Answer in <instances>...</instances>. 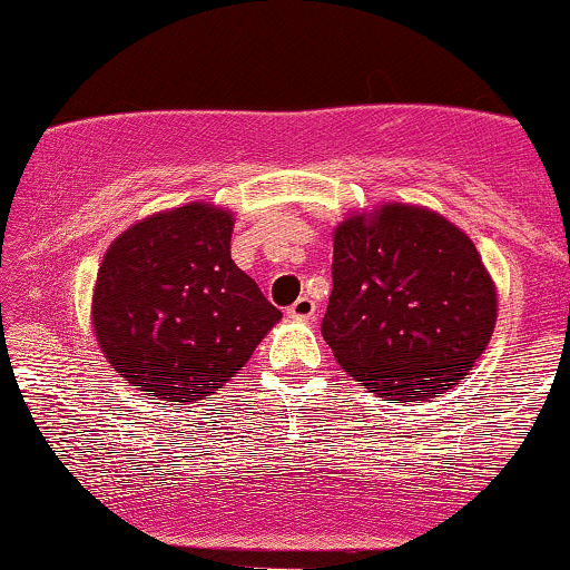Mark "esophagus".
Masks as SVG:
<instances>
[{
	"label": "esophagus",
	"instance_id": "obj_1",
	"mask_svg": "<svg viewBox=\"0 0 570 570\" xmlns=\"http://www.w3.org/2000/svg\"><path fill=\"white\" fill-rule=\"evenodd\" d=\"M287 317L291 320H298V322H308L317 317V304H314L308 296H301L296 304L287 306Z\"/></svg>",
	"mask_w": 570,
	"mask_h": 570
}]
</instances>
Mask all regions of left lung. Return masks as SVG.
Masks as SVG:
<instances>
[{"label":"left lung","instance_id":"obj_1","mask_svg":"<svg viewBox=\"0 0 570 570\" xmlns=\"http://www.w3.org/2000/svg\"><path fill=\"white\" fill-rule=\"evenodd\" d=\"M494 325V279L473 240L441 214L383 203L335 227L322 335L341 367L385 402L452 389Z\"/></svg>","mask_w":570,"mask_h":570}]
</instances>
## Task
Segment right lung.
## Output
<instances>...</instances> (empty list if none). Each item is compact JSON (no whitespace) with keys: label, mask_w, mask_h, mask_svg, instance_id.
Masks as SVG:
<instances>
[{"label":"right lung","mask_w":570,"mask_h":570,"mask_svg":"<svg viewBox=\"0 0 570 570\" xmlns=\"http://www.w3.org/2000/svg\"><path fill=\"white\" fill-rule=\"evenodd\" d=\"M232 210L185 203L121 232L97 272L91 327L124 381L160 402L222 389L283 320L232 262Z\"/></svg>","instance_id":"right-lung-1"}]
</instances>
